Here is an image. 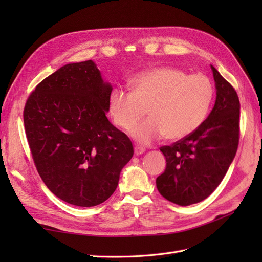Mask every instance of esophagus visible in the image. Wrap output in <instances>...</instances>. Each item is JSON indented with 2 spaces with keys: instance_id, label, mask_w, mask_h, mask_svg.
Returning <instances> with one entry per match:
<instances>
[{
  "instance_id": "esophagus-1",
  "label": "esophagus",
  "mask_w": 262,
  "mask_h": 262,
  "mask_svg": "<svg viewBox=\"0 0 262 262\" xmlns=\"http://www.w3.org/2000/svg\"><path fill=\"white\" fill-rule=\"evenodd\" d=\"M134 152H135L136 155H141V154H143L144 152H145V148L142 147V146H135L134 147Z\"/></svg>"
}]
</instances>
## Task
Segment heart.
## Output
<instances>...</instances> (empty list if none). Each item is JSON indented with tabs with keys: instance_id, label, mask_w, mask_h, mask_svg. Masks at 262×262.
I'll return each mask as SVG.
<instances>
[{
	"instance_id": "b5f03b06",
	"label": "heart",
	"mask_w": 262,
	"mask_h": 262,
	"mask_svg": "<svg viewBox=\"0 0 262 262\" xmlns=\"http://www.w3.org/2000/svg\"><path fill=\"white\" fill-rule=\"evenodd\" d=\"M133 90L115 88L108 96V108L115 124L129 129L149 108L151 117L133 127L137 142L149 144L165 136L182 140L203 125L215 97L208 76L188 75L172 66H159L137 73Z\"/></svg>"
}]
</instances>
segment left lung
<instances>
[{
    "instance_id": "8db88e82",
    "label": "left lung",
    "mask_w": 262,
    "mask_h": 262,
    "mask_svg": "<svg viewBox=\"0 0 262 262\" xmlns=\"http://www.w3.org/2000/svg\"><path fill=\"white\" fill-rule=\"evenodd\" d=\"M216 101L196 132L162 146L166 168L157 178L159 192L169 202L189 206L207 198L223 180L240 140L237 93L214 66Z\"/></svg>"
}]
</instances>
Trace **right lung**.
<instances>
[{"label": "right lung", "instance_id": "add662e5", "mask_svg": "<svg viewBox=\"0 0 262 262\" xmlns=\"http://www.w3.org/2000/svg\"><path fill=\"white\" fill-rule=\"evenodd\" d=\"M92 60L64 65L28 98L24 121L39 176L55 196L80 207L105 202L134 148L105 117L108 96Z\"/></svg>", "mask_w": 262, "mask_h": 262}]
</instances>
